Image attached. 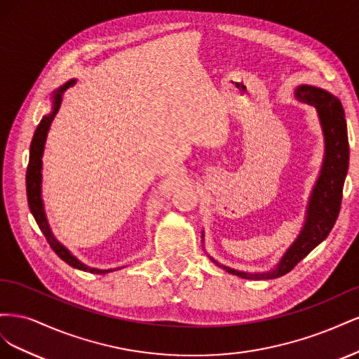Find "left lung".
I'll return each instance as SVG.
<instances>
[{"mask_svg": "<svg viewBox=\"0 0 359 359\" xmlns=\"http://www.w3.org/2000/svg\"><path fill=\"white\" fill-rule=\"evenodd\" d=\"M293 95L298 102L313 106L319 118L325 144L319 177L311 189L301 231L273 269L248 273L226 266L208 255L217 266L241 278L271 280L287 274L330 235L340 212L343 186L349 169V140L341 102L330 91L313 85L297 86ZM203 236L202 232V240Z\"/></svg>", "mask_w": 359, "mask_h": 359, "instance_id": "obj_1", "label": "left lung"}]
</instances>
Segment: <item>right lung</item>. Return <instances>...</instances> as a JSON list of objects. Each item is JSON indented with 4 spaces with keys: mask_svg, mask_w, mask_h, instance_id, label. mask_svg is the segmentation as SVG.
I'll use <instances>...</instances> for the list:
<instances>
[{
    "mask_svg": "<svg viewBox=\"0 0 359 359\" xmlns=\"http://www.w3.org/2000/svg\"><path fill=\"white\" fill-rule=\"evenodd\" d=\"M76 83V79H70L64 85H61L60 88H57L55 91L52 93V111L41 118L40 124L36 128L34 137L31 140V147H29V163H28V169H27V198H28V205L31 214L34 215V219L40 227V231L43 232V235L46 236V240L50 245V248L55 252L64 262L69 264L70 266L85 271V273H93V274H107L112 273V271L121 269L123 266L119 268H109V269H99V268H93L85 265L83 262L76 257L70 250L61 244L55 235H53L48 217H46V211H45V203H43V198H41V181H43V153H45V144H46V137L49 133L50 124L53 121V118L58 114L60 107H61V102H62V94L66 90H69L70 86H73Z\"/></svg>",
    "mask_w": 359,
    "mask_h": 359,
    "instance_id": "1",
    "label": "right lung"
}]
</instances>
